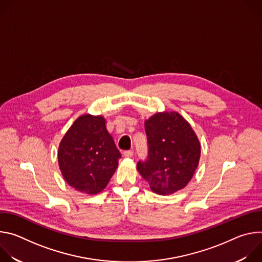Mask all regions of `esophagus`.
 Listing matches in <instances>:
<instances>
[{
	"label": "esophagus",
	"instance_id": "esophagus-1",
	"mask_svg": "<svg viewBox=\"0 0 262 262\" xmlns=\"http://www.w3.org/2000/svg\"><path fill=\"white\" fill-rule=\"evenodd\" d=\"M134 156V151L133 150H126L124 151V157L126 158H132Z\"/></svg>",
	"mask_w": 262,
	"mask_h": 262
}]
</instances>
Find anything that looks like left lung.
<instances>
[{
    "label": "left lung",
    "instance_id": "1",
    "mask_svg": "<svg viewBox=\"0 0 262 262\" xmlns=\"http://www.w3.org/2000/svg\"><path fill=\"white\" fill-rule=\"evenodd\" d=\"M148 156L138 171L159 195H170L190 182L201 147L191 125L176 112L158 113L145 121Z\"/></svg>",
    "mask_w": 262,
    "mask_h": 262
}]
</instances>
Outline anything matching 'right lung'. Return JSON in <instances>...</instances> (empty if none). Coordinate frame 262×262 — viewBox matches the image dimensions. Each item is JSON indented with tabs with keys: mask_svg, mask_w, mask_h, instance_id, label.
<instances>
[{
	"mask_svg": "<svg viewBox=\"0 0 262 262\" xmlns=\"http://www.w3.org/2000/svg\"><path fill=\"white\" fill-rule=\"evenodd\" d=\"M121 154L101 116L79 117L63 137L58 162L66 182L89 195L100 193L118 167Z\"/></svg>",
	"mask_w": 262,
	"mask_h": 262,
	"instance_id": "right-lung-1",
	"label": "right lung"
}]
</instances>
